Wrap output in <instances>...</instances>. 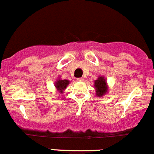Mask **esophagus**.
<instances>
[{
  "mask_svg": "<svg viewBox=\"0 0 154 154\" xmlns=\"http://www.w3.org/2000/svg\"><path fill=\"white\" fill-rule=\"evenodd\" d=\"M76 80H77L78 82H83L84 80H85V79H84V78H79V79H77Z\"/></svg>",
  "mask_w": 154,
  "mask_h": 154,
  "instance_id": "34e87169",
  "label": "esophagus"
}]
</instances>
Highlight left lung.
<instances>
[{
  "mask_svg": "<svg viewBox=\"0 0 154 154\" xmlns=\"http://www.w3.org/2000/svg\"><path fill=\"white\" fill-rule=\"evenodd\" d=\"M94 86L96 89V94L98 97H103L109 92V87L107 81L104 76H99L96 80L94 81Z\"/></svg>",
  "mask_w": 154,
  "mask_h": 154,
  "instance_id": "8db88e82",
  "label": "left lung"
}]
</instances>
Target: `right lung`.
Listing matches in <instances>:
<instances>
[{
    "label": "right lung",
    "mask_w": 154,
    "mask_h": 154,
    "mask_svg": "<svg viewBox=\"0 0 154 154\" xmlns=\"http://www.w3.org/2000/svg\"><path fill=\"white\" fill-rule=\"evenodd\" d=\"M69 83H70L69 80L62 79L60 77H58L55 82V89H56L58 92H61L62 94L64 92V90L66 89V87L69 85Z\"/></svg>",
    "instance_id": "1"
}]
</instances>
